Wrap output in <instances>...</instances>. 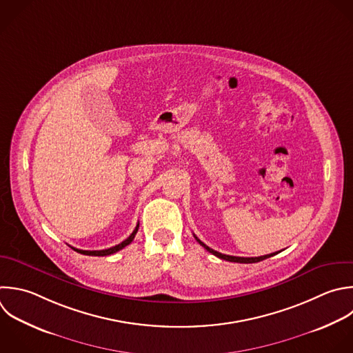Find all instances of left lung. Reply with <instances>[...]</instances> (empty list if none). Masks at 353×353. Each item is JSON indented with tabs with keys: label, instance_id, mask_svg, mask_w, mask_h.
<instances>
[{
	"label": "left lung",
	"instance_id": "8db88e82",
	"mask_svg": "<svg viewBox=\"0 0 353 353\" xmlns=\"http://www.w3.org/2000/svg\"><path fill=\"white\" fill-rule=\"evenodd\" d=\"M194 239L200 243V245H203L208 252H211V254H214L215 256H218V258H221V259H225V261H230V262H239V263H254V262H259V261H263V259H266V258H269V256H273V255H276L277 252H272V254H268V255H262V256H251V258H244V256H233V255H226V254H221V252H218V251H215V250H212V248H210L208 245H205L200 239H197L196 236H194Z\"/></svg>",
	"mask_w": 353,
	"mask_h": 353
}]
</instances>
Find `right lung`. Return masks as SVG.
<instances>
[{
    "instance_id": "right-lung-1",
    "label": "right lung",
    "mask_w": 353,
    "mask_h": 353,
    "mask_svg": "<svg viewBox=\"0 0 353 353\" xmlns=\"http://www.w3.org/2000/svg\"><path fill=\"white\" fill-rule=\"evenodd\" d=\"M138 229H139V223L137 225V228L134 229V232L130 234V237H127L124 241H121L120 244H117V245H114V247H110V248H106V250H95V251H88V250H79V248H74V247H72L74 251H77V252H80V254H84V255H92V256H106V255H110V254H114V252H117V251H120V250H123L124 247H127L132 240H134V237H135V234H137V232H138Z\"/></svg>"
}]
</instances>
